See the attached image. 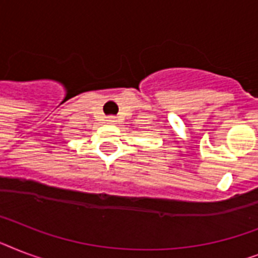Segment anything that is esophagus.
<instances>
[{"mask_svg":"<svg viewBox=\"0 0 258 258\" xmlns=\"http://www.w3.org/2000/svg\"><path fill=\"white\" fill-rule=\"evenodd\" d=\"M107 123H108V124H116V123H117L116 116H108V117H107Z\"/></svg>","mask_w":258,"mask_h":258,"instance_id":"obj_1","label":"esophagus"}]
</instances>
